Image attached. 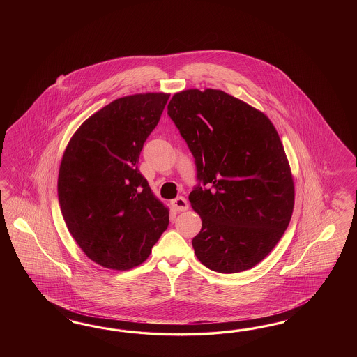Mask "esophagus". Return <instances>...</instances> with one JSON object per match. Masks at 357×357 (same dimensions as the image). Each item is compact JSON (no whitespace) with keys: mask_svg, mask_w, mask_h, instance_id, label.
<instances>
[{"mask_svg":"<svg viewBox=\"0 0 357 357\" xmlns=\"http://www.w3.org/2000/svg\"><path fill=\"white\" fill-rule=\"evenodd\" d=\"M172 206L175 211L182 212V211H185L188 208V203H187V200L184 199L183 196H179V197L172 200Z\"/></svg>","mask_w":357,"mask_h":357,"instance_id":"esophagus-1","label":"esophagus"}]
</instances>
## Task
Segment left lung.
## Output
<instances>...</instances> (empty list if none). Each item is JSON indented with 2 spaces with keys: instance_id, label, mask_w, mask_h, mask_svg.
Here are the masks:
<instances>
[{
  "instance_id": "1",
  "label": "left lung",
  "mask_w": 357,
  "mask_h": 357,
  "mask_svg": "<svg viewBox=\"0 0 357 357\" xmlns=\"http://www.w3.org/2000/svg\"><path fill=\"white\" fill-rule=\"evenodd\" d=\"M167 115L192 153L188 196L203 221L192 239L209 270L236 273L264 259L289 225L294 184L271 120L221 90L176 93Z\"/></svg>"
}]
</instances>
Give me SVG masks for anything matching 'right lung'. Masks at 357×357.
I'll list each match as a JSON object with an SVG mask.
<instances>
[{"mask_svg": "<svg viewBox=\"0 0 357 357\" xmlns=\"http://www.w3.org/2000/svg\"><path fill=\"white\" fill-rule=\"evenodd\" d=\"M169 97L146 93L111 102L82 123L65 149L57 181L61 213L77 245L102 267L139 266L169 225V209L137 169Z\"/></svg>", "mask_w": 357, "mask_h": 357, "instance_id": "obj_1", "label": "right lung"}]
</instances>
